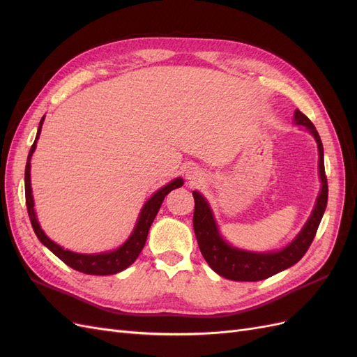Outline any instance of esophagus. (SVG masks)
<instances>
[{
	"label": "esophagus",
	"mask_w": 357,
	"mask_h": 357,
	"mask_svg": "<svg viewBox=\"0 0 357 357\" xmlns=\"http://www.w3.org/2000/svg\"><path fill=\"white\" fill-rule=\"evenodd\" d=\"M186 178L189 180L190 185H197L198 181L202 180V171L198 169V168H190V169L186 172Z\"/></svg>",
	"instance_id": "34e87169"
}]
</instances>
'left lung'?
Instances as JSON below:
<instances>
[{
    "label": "left lung",
    "instance_id": "obj_1",
    "mask_svg": "<svg viewBox=\"0 0 357 357\" xmlns=\"http://www.w3.org/2000/svg\"><path fill=\"white\" fill-rule=\"evenodd\" d=\"M295 123L308 129L312 137L316 138L319 147V174L321 189L314 210H312L305 226L298 234L296 238L284 247L283 250L253 253L229 245L219 234L208 202L205 201L199 192H193V199H195L193 231L197 235L199 250L213 271L225 278L234 280V282H259V280H265L301 261V257L307 253L312 240H314L328 204V180L325 174V160H323V144L316 126L299 110L295 112Z\"/></svg>",
    "mask_w": 357,
    "mask_h": 357
}]
</instances>
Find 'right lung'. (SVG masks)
<instances>
[{
    "mask_svg": "<svg viewBox=\"0 0 357 357\" xmlns=\"http://www.w3.org/2000/svg\"><path fill=\"white\" fill-rule=\"evenodd\" d=\"M43 121H45V117H41V121H40L36 142L31 146L28 160H26V167H25V199H26V208H28V215H29V220L32 225V229H34L36 235L38 236V240L45 244L53 255H56L63 264H67L68 266L75 269V271L91 274V275H110V274H117V273L123 271L125 268L134 264L138 255L142 253L143 247L146 244V240H147L149 229L156 218V214L162 205V201H164V198L171 190L183 186V178H174L171 183H168L167 186L160 188L155 193V195L144 204L142 213H139V215H138V220H137V225H135L131 236H129V238L121 247L116 248V250L107 252V253H98V255H82V253H74L70 250H63L61 245L53 243L45 234V231L40 228V223L37 220V215L34 211V199H32L31 158L37 147V139L41 132Z\"/></svg>",
    "mask_w": 357,
    "mask_h": 357,
    "instance_id": "right-lung-1",
    "label": "right lung"
}]
</instances>
